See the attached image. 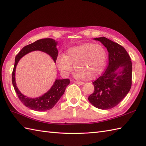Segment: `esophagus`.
<instances>
[{"label":"esophagus","mask_w":146,"mask_h":146,"mask_svg":"<svg viewBox=\"0 0 146 146\" xmlns=\"http://www.w3.org/2000/svg\"><path fill=\"white\" fill-rule=\"evenodd\" d=\"M73 82H74V83L78 84H80V85H82V84H84L83 82H81V81H75V80H73Z\"/></svg>","instance_id":"obj_1"}]
</instances>
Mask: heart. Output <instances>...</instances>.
Here are the masks:
<instances>
[{"label": "heart", "mask_w": 146, "mask_h": 146, "mask_svg": "<svg viewBox=\"0 0 146 146\" xmlns=\"http://www.w3.org/2000/svg\"><path fill=\"white\" fill-rule=\"evenodd\" d=\"M107 56V52L103 46L86 43L68 50L66 56H58L56 63L64 74L67 75L72 72L74 66L77 78L93 80L103 72Z\"/></svg>", "instance_id": "1"}]
</instances>
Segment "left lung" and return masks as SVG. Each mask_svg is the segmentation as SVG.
I'll list each match as a JSON object with an SVG mask.
<instances>
[{"mask_svg": "<svg viewBox=\"0 0 146 146\" xmlns=\"http://www.w3.org/2000/svg\"><path fill=\"white\" fill-rule=\"evenodd\" d=\"M94 40L106 47L109 62L104 73L93 83L94 93L88 99L98 109H111L117 106L130 91L132 62L126 50L119 44L106 37Z\"/></svg>", "mask_w": 146, "mask_h": 146, "instance_id": "obj_1", "label": "left lung"}]
</instances>
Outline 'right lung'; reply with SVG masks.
I'll list each match as a JSON object with an SVG mask.
<instances>
[{
	"mask_svg": "<svg viewBox=\"0 0 146 146\" xmlns=\"http://www.w3.org/2000/svg\"><path fill=\"white\" fill-rule=\"evenodd\" d=\"M58 42L52 38H43L27 45L20 51L15 59V65L12 72V84L19 100L27 108L36 111H45L51 110L65 93L66 86L70 84L69 79H56L51 88L42 96L37 98L27 97L18 89L15 81L16 66L20 58L33 51H41L49 55L56 63L58 56L56 45Z\"/></svg>",
	"mask_w": 146,
	"mask_h": 146,
	"instance_id": "obj_1",
	"label": "right lung"
}]
</instances>
